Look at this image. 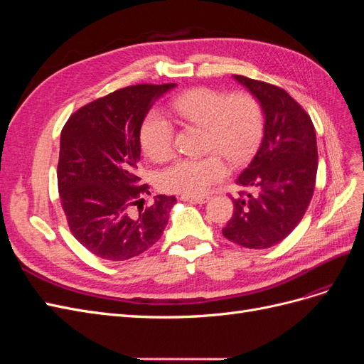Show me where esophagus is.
Here are the masks:
<instances>
[{
  "instance_id": "esophagus-1",
  "label": "esophagus",
  "mask_w": 364,
  "mask_h": 364,
  "mask_svg": "<svg viewBox=\"0 0 364 364\" xmlns=\"http://www.w3.org/2000/svg\"><path fill=\"white\" fill-rule=\"evenodd\" d=\"M181 199L185 202H191V203H205L209 200V196H185L182 194Z\"/></svg>"
}]
</instances>
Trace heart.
Here are the masks:
<instances>
[{"label":"heart","mask_w":364,"mask_h":364,"mask_svg":"<svg viewBox=\"0 0 364 364\" xmlns=\"http://www.w3.org/2000/svg\"><path fill=\"white\" fill-rule=\"evenodd\" d=\"M171 114L185 123L205 129V151H217L232 165L243 164L255 150L262 134V111L246 91L226 94L215 87H194L174 98ZM141 147L156 162L167 161L174 150V129L162 114H147L139 130ZM228 174L215 153L203 158L174 161L158 176L159 188L167 193L197 196L208 191Z\"/></svg>","instance_id":"b5f03b06"}]
</instances>
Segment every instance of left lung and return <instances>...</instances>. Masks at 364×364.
<instances>
[{
  "label": "left lung",
  "instance_id": "left-lung-1",
  "mask_svg": "<svg viewBox=\"0 0 364 364\" xmlns=\"http://www.w3.org/2000/svg\"><path fill=\"white\" fill-rule=\"evenodd\" d=\"M246 86L264 112V136L257 155L237 185L250 191L232 197L234 214L222 229L232 243L267 249L299 225L316 186L317 144L313 121L282 87L245 75Z\"/></svg>",
  "mask_w": 364,
  "mask_h": 364
}]
</instances>
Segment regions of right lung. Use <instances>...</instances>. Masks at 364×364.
<instances>
[{"label":"right lung","instance_id":"obj_1","mask_svg":"<svg viewBox=\"0 0 364 364\" xmlns=\"http://www.w3.org/2000/svg\"><path fill=\"white\" fill-rule=\"evenodd\" d=\"M176 83L134 85L75 111L60 134L58 188L71 234L107 261L150 249L168 222L174 196L144 206L149 185L136 176L139 130L153 102ZM139 211H136V208Z\"/></svg>","mask_w":364,"mask_h":364}]
</instances>
